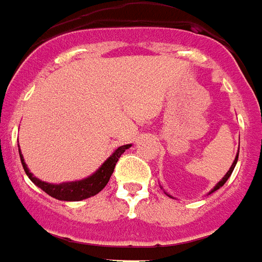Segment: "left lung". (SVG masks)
I'll list each match as a JSON object with an SVG mask.
<instances>
[{"label": "left lung", "instance_id": "8db88e82", "mask_svg": "<svg viewBox=\"0 0 262 262\" xmlns=\"http://www.w3.org/2000/svg\"><path fill=\"white\" fill-rule=\"evenodd\" d=\"M237 159H238V152H237V155H236V158H234V160H233V163H232V166H230V169H229V170H228V173L223 176L222 180L219 181V183H216V186L213 187V188H212L211 191L208 192V194H212V192H215V191H216V190H219V188H221V187H222L223 184H225V183L228 181V179H229V177H230V174H232V173H233V170H234V166H236V163H237ZM166 194H167V192H166ZM167 195L170 196V198H173V196H171L170 194H167Z\"/></svg>", "mask_w": 262, "mask_h": 262}]
</instances>
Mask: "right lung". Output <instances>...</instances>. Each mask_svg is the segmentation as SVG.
<instances>
[{
    "label": "right lung",
    "instance_id": "right-lung-1",
    "mask_svg": "<svg viewBox=\"0 0 262 262\" xmlns=\"http://www.w3.org/2000/svg\"><path fill=\"white\" fill-rule=\"evenodd\" d=\"M129 146H131V144L118 146L117 149L104 160V163L93 174L88 176L86 179L76 181H66V183H60V184H51V183L41 181L37 177H34L33 173H30V170L28 169V165L25 163L24 155L20 154V149H19V156H20V162H22L24 170L28 174V177L39 188L47 192L49 195L55 198V200H60V201H82V200L96 195L97 192H100L106 187L110 177H112L113 171H114L118 158L125 152V149H128Z\"/></svg>",
    "mask_w": 262,
    "mask_h": 262
}]
</instances>
